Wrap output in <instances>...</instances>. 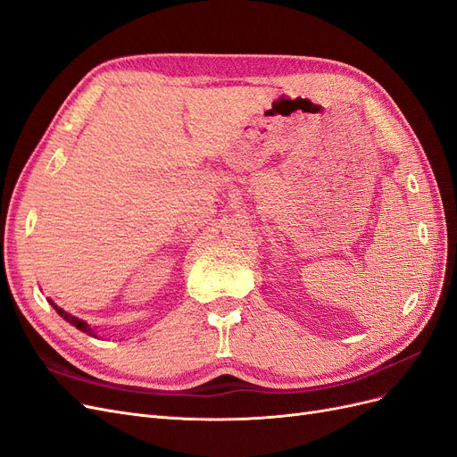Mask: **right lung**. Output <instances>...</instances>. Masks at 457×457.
<instances>
[{
    "instance_id": "obj_1",
    "label": "right lung",
    "mask_w": 457,
    "mask_h": 457,
    "mask_svg": "<svg viewBox=\"0 0 457 457\" xmlns=\"http://www.w3.org/2000/svg\"><path fill=\"white\" fill-rule=\"evenodd\" d=\"M49 303H51V305H53V309L54 311H57L62 318H64V320L66 322H71L72 326H76L79 331H84V334H89V336H93V337H96V334H95V331H93V328L86 322V320H79V318H76V316H72L71 312H66L64 309H61V307H57V305H54V303L49 299Z\"/></svg>"
}]
</instances>
